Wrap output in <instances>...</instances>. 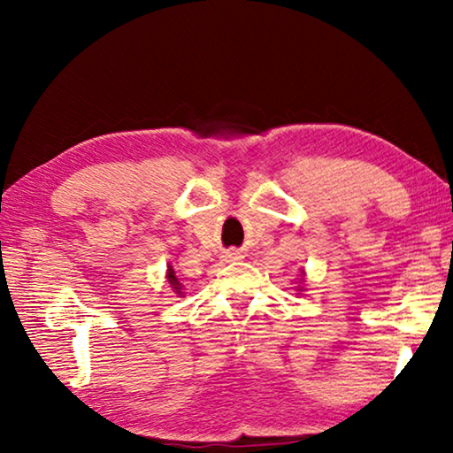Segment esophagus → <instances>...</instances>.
<instances>
[{
  "mask_svg": "<svg viewBox=\"0 0 453 453\" xmlns=\"http://www.w3.org/2000/svg\"><path fill=\"white\" fill-rule=\"evenodd\" d=\"M243 256H241V251H237V250H228L226 253H225V259L226 262H234V259H241Z\"/></svg>",
  "mask_w": 453,
  "mask_h": 453,
  "instance_id": "esophagus-1",
  "label": "esophagus"
}]
</instances>
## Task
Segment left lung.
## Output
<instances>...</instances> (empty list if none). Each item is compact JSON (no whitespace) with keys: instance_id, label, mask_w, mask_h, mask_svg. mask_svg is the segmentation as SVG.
I'll list each match as a JSON object with an SVG mask.
<instances>
[{"instance_id":"obj_1","label":"left lung","mask_w":453,"mask_h":453,"mask_svg":"<svg viewBox=\"0 0 453 453\" xmlns=\"http://www.w3.org/2000/svg\"><path fill=\"white\" fill-rule=\"evenodd\" d=\"M307 274H305V270H301V274H299V278H296V280H295V284H296V287H295V290H296V295H301V293H305V282H307V278H305Z\"/></svg>"}]
</instances>
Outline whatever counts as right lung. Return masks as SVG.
I'll return each instance as SVG.
<instances>
[{
  "label": "right lung",
  "mask_w": 453,
  "mask_h": 453,
  "mask_svg": "<svg viewBox=\"0 0 453 453\" xmlns=\"http://www.w3.org/2000/svg\"><path fill=\"white\" fill-rule=\"evenodd\" d=\"M166 282H169L171 290L179 296V299H181V296H185V293H183V284L179 282V278L175 276V270H173L171 264L166 265Z\"/></svg>",
  "instance_id": "1"
}]
</instances>
